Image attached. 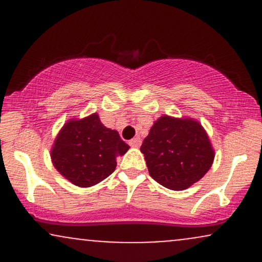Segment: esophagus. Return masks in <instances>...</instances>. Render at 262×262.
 <instances>
[{
  "label": "esophagus",
  "instance_id": "1",
  "mask_svg": "<svg viewBox=\"0 0 262 262\" xmlns=\"http://www.w3.org/2000/svg\"><path fill=\"white\" fill-rule=\"evenodd\" d=\"M129 145L133 146V148H139V146L141 145V139L139 137L134 138V139H132L130 141H129Z\"/></svg>",
  "mask_w": 262,
  "mask_h": 262
}]
</instances>
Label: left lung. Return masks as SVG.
<instances>
[{
	"label": "left lung",
	"instance_id": "left-lung-1",
	"mask_svg": "<svg viewBox=\"0 0 262 262\" xmlns=\"http://www.w3.org/2000/svg\"><path fill=\"white\" fill-rule=\"evenodd\" d=\"M149 173L164 187L182 191L200 181L214 161L206 129L189 117L161 116L140 146Z\"/></svg>",
	"mask_w": 262,
	"mask_h": 262
}]
</instances>
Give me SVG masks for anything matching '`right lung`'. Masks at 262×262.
<instances>
[{
	"label": "right lung",
	"mask_w": 262,
	"mask_h": 262,
	"mask_svg": "<svg viewBox=\"0 0 262 262\" xmlns=\"http://www.w3.org/2000/svg\"><path fill=\"white\" fill-rule=\"evenodd\" d=\"M129 145L118 132L104 127L97 113L71 118L54 140L50 158L60 175L79 187L97 185L116 170L117 156Z\"/></svg>",
	"instance_id": "obj_1"
}]
</instances>
